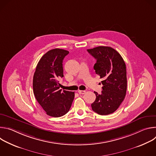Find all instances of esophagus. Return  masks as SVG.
Instances as JSON below:
<instances>
[{"mask_svg":"<svg viewBox=\"0 0 156 156\" xmlns=\"http://www.w3.org/2000/svg\"><path fill=\"white\" fill-rule=\"evenodd\" d=\"M78 92L80 94H83L86 93V91H84V90H79Z\"/></svg>","mask_w":156,"mask_h":156,"instance_id":"obj_1","label":"esophagus"}]
</instances>
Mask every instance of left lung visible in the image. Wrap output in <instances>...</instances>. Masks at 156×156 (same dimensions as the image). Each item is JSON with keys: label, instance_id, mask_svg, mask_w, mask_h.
Returning a JSON list of instances; mask_svg holds the SVG:
<instances>
[{"label": "left lung", "instance_id": "obj_1", "mask_svg": "<svg viewBox=\"0 0 156 156\" xmlns=\"http://www.w3.org/2000/svg\"><path fill=\"white\" fill-rule=\"evenodd\" d=\"M96 60L94 65L96 73L102 78L101 94L94 91L95 101L91 104L93 111L101 115L114 113L125 99L127 78L125 63L120 54L114 49L99 46L87 49Z\"/></svg>", "mask_w": 156, "mask_h": 156}]
</instances>
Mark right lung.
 I'll use <instances>...</instances> for the list:
<instances>
[{
  "label": "right lung",
  "mask_w": 156,
  "mask_h": 156,
  "mask_svg": "<svg viewBox=\"0 0 156 156\" xmlns=\"http://www.w3.org/2000/svg\"><path fill=\"white\" fill-rule=\"evenodd\" d=\"M69 51L54 49L49 51L39 61L33 80L35 98L46 112L54 117L67 113L73 102L75 93L60 90L58 80L63 77V60Z\"/></svg>",
  "instance_id": "1"
}]
</instances>
